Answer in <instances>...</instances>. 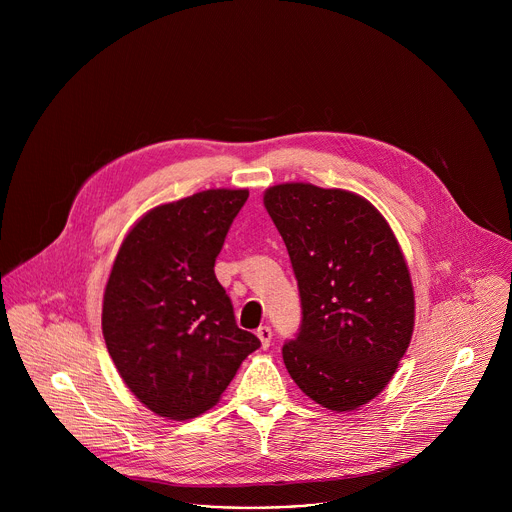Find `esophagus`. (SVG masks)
I'll return each instance as SVG.
<instances>
[{
  "mask_svg": "<svg viewBox=\"0 0 512 512\" xmlns=\"http://www.w3.org/2000/svg\"><path fill=\"white\" fill-rule=\"evenodd\" d=\"M271 336H273V332H271L269 326H259V328H257V338L261 340V346H263V348H267V346L271 344Z\"/></svg>",
  "mask_w": 512,
  "mask_h": 512,
  "instance_id": "obj_1",
  "label": "esophagus"
}]
</instances>
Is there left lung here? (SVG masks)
<instances>
[{
	"label": "left lung",
	"instance_id": "1",
	"mask_svg": "<svg viewBox=\"0 0 512 512\" xmlns=\"http://www.w3.org/2000/svg\"><path fill=\"white\" fill-rule=\"evenodd\" d=\"M263 202L302 300L300 332L281 348L287 373L326 409L369 403L395 375L415 318L389 223L358 194L304 182L271 186Z\"/></svg>",
	"mask_w": 512,
	"mask_h": 512
}]
</instances>
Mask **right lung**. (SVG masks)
Returning <instances> with one entry per match:
<instances>
[{"mask_svg": "<svg viewBox=\"0 0 512 512\" xmlns=\"http://www.w3.org/2000/svg\"><path fill=\"white\" fill-rule=\"evenodd\" d=\"M249 190H204L143 214L115 257L103 336L129 391L154 413L188 419L221 399L261 346L235 322L214 275Z\"/></svg>", "mask_w": 512, "mask_h": 512, "instance_id": "add662e5", "label": "right lung"}]
</instances>
